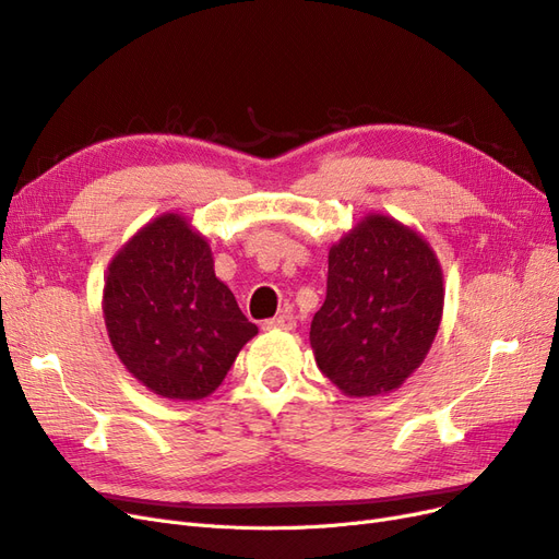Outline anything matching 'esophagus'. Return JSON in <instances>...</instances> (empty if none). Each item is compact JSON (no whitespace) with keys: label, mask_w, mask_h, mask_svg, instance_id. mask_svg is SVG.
Instances as JSON below:
<instances>
[{"label":"esophagus","mask_w":559,"mask_h":559,"mask_svg":"<svg viewBox=\"0 0 559 559\" xmlns=\"http://www.w3.org/2000/svg\"><path fill=\"white\" fill-rule=\"evenodd\" d=\"M298 325V319L292 312H284L271 321H265V329H282V331H294Z\"/></svg>","instance_id":"esophagus-1"}]
</instances>
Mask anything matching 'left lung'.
Here are the masks:
<instances>
[{
    "label": "left lung",
    "instance_id": "left-lung-1",
    "mask_svg": "<svg viewBox=\"0 0 559 559\" xmlns=\"http://www.w3.org/2000/svg\"><path fill=\"white\" fill-rule=\"evenodd\" d=\"M441 310L444 280L426 238L368 215L329 252L310 329L319 370L349 397L391 393L428 356Z\"/></svg>",
    "mask_w": 559,
    "mask_h": 559
}]
</instances>
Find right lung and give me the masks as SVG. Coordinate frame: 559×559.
<instances>
[{
	"mask_svg": "<svg viewBox=\"0 0 559 559\" xmlns=\"http://www.w3.org/2000/svg\"><path fill=\"white\" fill-rule=\"evenodd\" d=\"M104 319L115 354L143 386L201 400L259 329L217 280L213 252L182 215L145 224L108 265Z\"/></svg>",
	"mask_w": 559,
	"mask_h": 559,
	"instance_id": "obj_1",
	"label": "right lung"
}]
</instances>
